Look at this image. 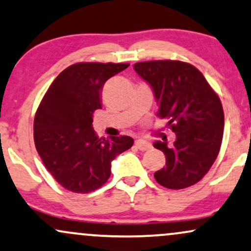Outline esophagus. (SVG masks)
<instances>
[{"instance_id":"esophagus-1","label":"esophagus","mask_w":251,"mask_h":251,"mask_svg":"<svg viewBox=\"0 0 251 251\" xmlns=\"http://www.w3.org/2000/svg\"><path fill=\"white\" fill-rule=\"evenodd\" d=\"M135 146H136V148L140 149L141 151H146V150L151 148V144L142 140H137L136 142H135Z\"/></svg>"}]
</instances>
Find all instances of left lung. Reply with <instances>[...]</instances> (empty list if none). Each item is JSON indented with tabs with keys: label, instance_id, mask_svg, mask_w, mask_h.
Wrapping results in <instances>:
<instances>
[{
	"label": "left lung",
	"instance_id": "obj_1",
	"mask_svg": "<svg viewBox=\"0 0 251 251\" xmlns=\"http://www.w3.org/2000/svg\"><path fill=\"white\" fill-rule=\"evenodd\" d=\"M134 69L151 85L157 116L167 119L176 141L154 147L166 155V167L154 174L168 189H184L201 181L220 152L225 128L222 103L203 74L187 62H138Z\"/></svg>",
	"mask_w": 251,
	"mask_h": 251
}]
</instances>
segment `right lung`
<instances>
[{
    "label": "right lung",
    "mask_w": 251,
    "mask_h": 251,
    "mask_svg": "<svg viewBox=\"0 0 251 251\" xmlns=\"http://www.w3.org/2000/svg\"><path fill=\"white\" fill-rule=\"evenodd\" d=\"M129 63L78 62L54 79L34 119V142L47 170L64 189L88 194L110 177L111 161L131 148L130 136L100 138L93 114L105 81Z\"/></svg>",
    "instance_id": "right-lung-1"
}]
</instances>
